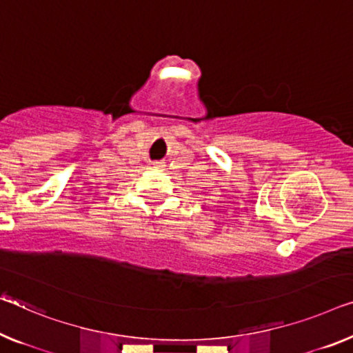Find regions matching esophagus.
<instances>
[{"label":"esophagus","instance_id":"34e87169","mask_svg":"<svg viewBox=\"0 0 353 353\" xmlns=\"http://www.w3.org/2000/svg\"><path fill=\"white\" fill-rule=\"evenodd\" d=\"M153 167H154V169H164V167H165V164H164V162H161V161H154L153 162Z\"/></svg>","mask_w":353,"mask_h":353}]
</instances>
